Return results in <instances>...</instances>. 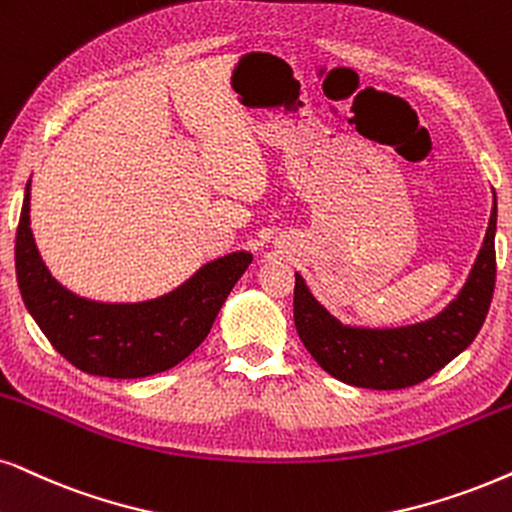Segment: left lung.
Here are the masks:
<instances>
[{
  "label": "left lung",
  "mask_w": 512,
  "mask_h": 512,
  "mask_svg": "<svg viewBox=\"0 0 512 512\" xmlns=\"http://www.w3.org/2000/svg\"><path fill=\"white\" fill-rule=\"evenodd\" d=\"M496 193L487 234L463 288L442 312L404 326H359L328 312L295 271L293 316L300 340L333 378L368 390H401L428 380L477 338L496 283Z\"/></svg>",
  "instance_id": "1"
}]
</instances>
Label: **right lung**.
Returning <instances> with one entry per match:
<instances>
[{
  "label": "right lung",
  "mask_w": 512,
  "mask_h": 512,
  "mask_svg": "<svg viewBox=\"0 0 512 512\" xmlns=\"http://www.w3.org/2000/svg\"><path fill=\"white\" fill-rule=\"evenodd\" d=\"M252 252H226L184 283L151 300L103 302L82 297L51 276L30 229V181L16 234L21 297L40 331L70 364L101 378H146L177 366L208 338L219 309Z\"/></svg>",
  "instance_id": "right-lung-1"
}]
</instances>
